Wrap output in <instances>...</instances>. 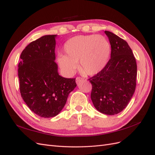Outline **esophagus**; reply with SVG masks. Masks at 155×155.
<instances>
[{
	"instance_id": "obj_1",
	"label": "esophagus",
	"mask_w": 155,
	"mask_h": 155,
	"mask_svg": "<svg viewBox=\"0 0 155 155\" xmlns=\"http://www.w3.org/2000/svg\"><path fill=\"white\" fill-rule=\"evenodd\" d=\"M83 81V78H81V77H77L76 79V81L77 83H79L80 82Z\"/></svg>"
}]
</instances>
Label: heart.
I'll use <instances>...</instances> for the list:
<instances>
[{
    "label": "heart",
    "mask_w": 155,
    "mask_h": 155,
    "mask_svg": "<svg viewBox=\"0 0 155 155\" xmlns=\"http://www.w3.org/2000/svg\"><path fill=\"white\" fill-rule=\"evenodd\" d=\"M66 55H59L60 67L68 74L74 72L79 61V69L88 76L100 72L110 54V45L104 36L80 35L69 39L64 45Z\"/></svg>",
    "instance_id": "1"
}]
</instances>
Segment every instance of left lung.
Masks as SVG:
<instances>
[{"instance_id": "8db88e82", "label": "left lung", "mask_w": 155, "mask_h": 155, "mask_svg": "<svg viewBox=\"0 0 155 155\" xmlns=\"http://www.w3.org/2000/svg\"><path fill=\"white\" fill-rule=\"evenodd\" d=\"M110 46V58L105 67L89 78L94 106L103 114L114 115L127 106L135 91L137 76L136 59L128 43L105 31Z\"/></svg>"}]
</instances>
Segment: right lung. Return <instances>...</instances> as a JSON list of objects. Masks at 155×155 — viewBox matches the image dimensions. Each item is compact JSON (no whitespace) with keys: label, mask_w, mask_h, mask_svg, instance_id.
<instances>
[{"label":"right lung","mask_w":155,"mask_h":155,"mask_svg":"<svg viewBox=\"0 0 155 155\" xmlns=\"http://www.w3.org/2000/svg\"><path fill=\"white\" fill-rule=\"evenodd\" d=\"M55 37L48 35L32 41L22 51L18 65L21 97L32 112L43 118L58 115L77 86L76 78L58 74Z\"/></svg>","instance_id":"right-lung-1"}]
</instances>
